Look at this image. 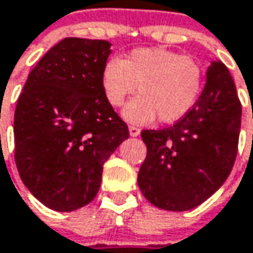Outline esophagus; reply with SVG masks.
I'll return each instance as SVG.
<instances>
[{
	"mask_svg": "<svg viewBox=\"0 0 253 253\" xmlns=\"http://www.w3.org/2000/svg\"><path fill=\"white\" fill-rule=\"evenodd\" d=\"M129 133H130V136H138L141 133V129L136 127V126H129Z\"/></svg>",
	"mask_w": 253,
	"mask_h": 253,
	"instance_id": "34e87169",
	"label": "esophagus"
}]
</instances>
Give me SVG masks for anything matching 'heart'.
<instances>
[{
	"instance_id": "heart-1",
	"label": "heart",
	"mask_w": 253,
	"mask_h": 253,
	"mask_svg": "<svg viewBox=\"0 0 253 253\" xmlns=\"http://www.w3.org/2000/svg\"><path fill=\"white\" fill-rule=\"evenodd\" d=\"M106 100L121 106L129 96H141L124 108V118L132 123H162L182 118L194 106L203 84L202 66L182 53L151 47L136 48L123 60L109 59L100 74Z\"/></svg>"
}]
</instances>
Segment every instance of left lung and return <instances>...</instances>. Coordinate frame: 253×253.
<instances>
[{
  "instance_id": "obj_1",
  "label": "left lung",
  "mask_w": 253,
  "mask_h": 253,
  "mask_svg": "<svg viewBox=\"0 0 253 253\" xmlns=\"http://www.w3.org/2000/svg\"><path fill=\"white\" fill-rule=\"evenodd\" d=\"M206 85L173 126L142 130L147 157L138 185L154 206L182 212L208 200L228 178L239 147L242 103L222 62L213 60Z\"/></svg>"
}]
</instances>
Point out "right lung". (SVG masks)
<instances>
[{"label":"right lung","mask_w":253,"mask_h":253,"mask_svg":"<svg viewBox=\"0 0 253 253\" xmlns=\"http://www.w3.org/2000/svg\"><path fill=\"white\" fill-rule=\"evenodd\" d=\"M109 47L103 40H62L34 66L17 99L14 162L26 188L53 211L88 205L103 163L129 138L100 84Z\"/></svg>","instance_id":"right-lung-1"}]
</instances>
